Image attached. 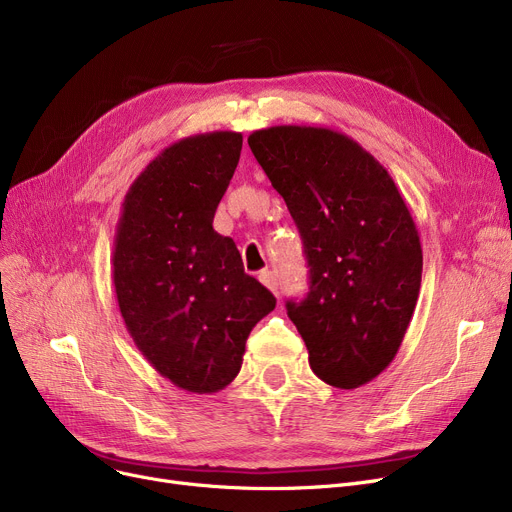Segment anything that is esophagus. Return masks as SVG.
I'll return each mask as SVG.
<instances>
[{
    "instance_id": "obj_1",
    "label": "esophagus",
    "mask_w": 512,
    "mask_h": 512,
    "mask_svg": "<svg viewBox=\"0 0 512 512\" xmlns=\"http://www.w3.org/2000/svg\"><path fill=\"white\" fill-rule=\"evenodd\" d=\"M259 280H261V284L263 286H267L270 288L276 297H278V276H276V272H272V270H263L261 274H259Z\"/></svg>"
}]
</instances>
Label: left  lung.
Returning a JSON list of instances; mask_svg holds the SVG:
<instances>
[{
	"label": "left lung",
	"instance_id": "8db88e82",
	"mask_svg": "<svg viewBox=\"0 0 512 512\" xmlns=\"http://www.w3.org/2000/svg\"><path fill=\"white\" fill-rule=\"evenodd\" d=\"M249 147L284 197L309 265V292L286 301L319 380L342 390L392 363L417 305L423 253L388 170L321 126L255 130Z\"/></svg>",
	"mask_w": 512,
	"mask_h": 512
}]
</instances>
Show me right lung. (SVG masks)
<instances>
[{
	"mask_svg": "<svg viewBox=\"0 0 512 512\" xmlns=\"http://www.w3.org/2000/svg\"><path fill=\"white\" fill-rule=\"evenodd\" d=\"M242 134L215 130L166 147L128 188L116 228V299L143 357L195 394L226 388L240 371L274 294L245 274L213 215L238 166Z\"/></svg>",
	"mask_w": 512,
	"mask_h": 512,
	"instance_id": "1",
	"label": "right lung"
}]
</instances>
